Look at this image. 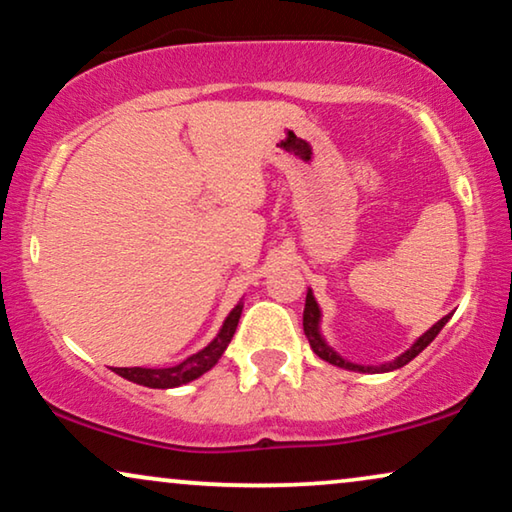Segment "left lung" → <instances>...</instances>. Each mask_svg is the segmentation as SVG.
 Masks as SVG:
<instances>
[{
  "instance_id": "obj_1",
  "label": "left lung",
  "mask_w": 512,
  "mask_h": 512,
  "mask_svg": "<svg viewBox=\"0 0 512 512\" xmlns=\"http://www.w3.org/2000/svg\"><path fill=\"white\" fill-rule=\"evenodd\" d=\"M449 318H452V316L440 318L438 323L431 327V330H426L424 335H421L417 342L410 346V349H407L405 353H400V356L395 358V360H391V363H384V365H356V363H349V360H344L342 356H339V353L332 349V346H327L325 337L320 335V306L316 302V297H313V292L309 290V292H306V304H304V335H306V339H309L313 353H316L318 358H323L325 363L344 367V370H351V372L377 374V372H393V370H398V367H403V365L410 363V360L417 358L419 353L424 351L426 346L431 344L435 337H438V332L447 325Z\"/></svg>"
}]
</instances>
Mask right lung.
Listing matches in <instances>:
<instances>
[{"label": "right lung", "mask_w": 512, "mask_h": 512, "mask_svg": "<svg viewBox=\"0 0 512 512\" xmlns=\"http://www.w3.org/2000/svg\"><path fill=\"white\" fill-rule=\"evenodd\" d=\"M241 311H243V302H238L234 309L229 311V316L224 318L220 332H217L213 342L203 346L201 351H196L194 356L182 360V363H177L173 367H114V372H117L119 377L133 381V384L149 386V388H175V386L189 384V381L199 379L201 374L213 370L217 360L222 358V353L227 351L231 337H234L236 332L238 318H241Z\"/></svg>", "instance_id": "obj_1"}]
</instances>
